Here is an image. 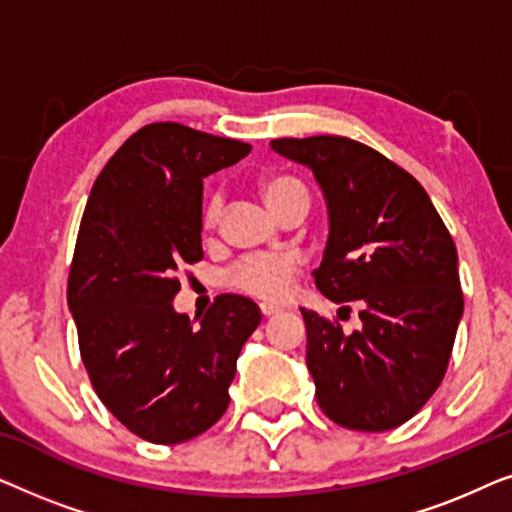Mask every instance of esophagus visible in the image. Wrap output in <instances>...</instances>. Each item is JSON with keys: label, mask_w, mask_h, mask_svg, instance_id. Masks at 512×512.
<instances>
[{"label": "esophagus", "mask_w": 512, "mask_h": 512, "mask_svg": "<svg viewBox=\"0 0 512 512\" xmlns=\"http://www.w3.org/2000/svg\"><path fill=\"white\" fill-rule=\"evenodd\" d=\"M258 310H261L263 317H272V314H279V312H282V307H279V305H272V303H261V305H258Z\"/></svg>", "instance_id": "34e87169"}]
</instances>
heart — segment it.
Wrapping results in <instances>:
<instances>
[{"label": "heart", "instance_id": "obj_1", "mask_svg": "<svg viewBox=\"0 0 512 512\" xmlns=\"http://www.w3.org/2000/svg\"><path fill=\"white\" fill-rule=\"evenodd\" d=\"M265 205L275 214H282L284 207L296 198V195H307L305 186L298 179L286 177V174H270L258 181ZM221 216V195L209 193L202 205V226L214 228ZM300 270L298 256L293 254H272V256H247L235 263L230 270L228 282L233 289L249 293V296L279 300L291 291L293 279Z\"/></svg>", "mask_w": 512, "mask_h": 512}]
</instances>
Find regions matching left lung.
Returning <instances> with one entry per match:
<instances>
[{
    "label": "left lung",
    "mask_w": 512,
    "mask_h": 512,
    "mask_svg": "<svg viewBox=\"0 0 512 512\" xmlns=\"http://www.w3.org/2000/svg\"><path fill=\"white\" fill-rule=\"evenodd\" d=\"M270 146L310 167L324 191L331 230L314 284L361 307L363 328L349 335L300 310L319 408L352 431L396 429L443 382L464 314L450 230L422 184L366 144L317 135Z\"/></svg>",
    "instance_id": "1"
}]
</instances>
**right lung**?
<instances>
[{"mask_svg": "<svg viewBox=\"0 0 512 512\" xmlns=\"http://www.w3.org/2000/svg\"><path fill=\"white\" fill-rule=\"evenodd\" d=\"M251 144L181 123L123 142L90 191L69 268L67 303L95 394L135 436L186 443L226 412L254 300L223 293L200 326L174 312L177 272L202 261V179Z\"/></svg>", "mask_w": 512, "mask_h": 512, "instance_id": "right-lung-1", "label": "right lung"}]
</instances>
